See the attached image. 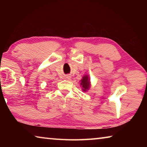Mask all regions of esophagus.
Masks as SVG:
<instances>
[{"instance_id":"34e87169","label":"esophagus","mask_w":147,"mask_h":147,"mask_svg":"<svg viewBox=\"0 0 147 147\" xmlns=\"http://www.w3.org/2000/svg\"><path fill=\"white\" fill-rule=\"evenodd\" d=\"M66 78H67V79H70V76H67L66 77Z\"/></svg>"}]
</instances>
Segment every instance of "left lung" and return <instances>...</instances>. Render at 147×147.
<instances>
[{"instance_id": "obj_1", "label": "left lung", "mask_w": 147, "mask_h": 147, "mask_svg": "<svg viewBox=\"0 0 147 147\" xmlns=\"http://www.w3.org/2000/svg\"><path fill=\"white\" fill-rule=\"evenodd\" d=\"M81 86H82V89L84 91L88 90L90 87V82H89V79L88 76H84L81 80Z\"/></svg>"}]
</instances>
